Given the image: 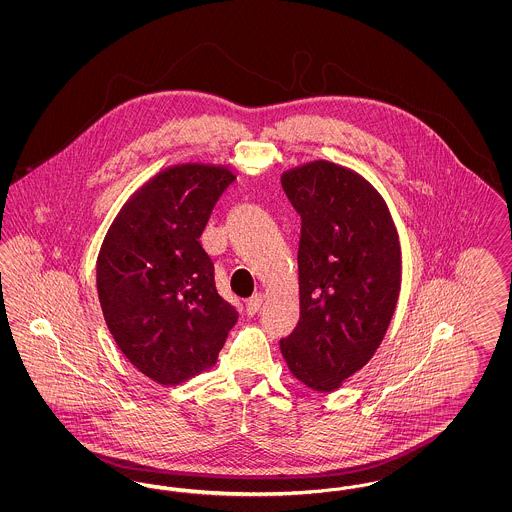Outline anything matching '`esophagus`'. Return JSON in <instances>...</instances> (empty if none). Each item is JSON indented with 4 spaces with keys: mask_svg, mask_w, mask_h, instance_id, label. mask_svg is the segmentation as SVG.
<instances>
[{
    "mask_svg": "<svg viewBox=\"0 0 512 512\" xmlns=\"http://www.w3.org/2000/svg\"><path fill=\"white\" fill-rule=\"evenodd\" d=\"M261 303H263V293H255V295H251V297L247 299V303H245V313H247L249 317L257 315V311L261 309Z\"/></svg>",
    "mask_w": 512,
    "mask_h": 512,
    "instance_id": "34e87169",
    "label": "esophagus"
}]
</instances>
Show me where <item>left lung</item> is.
Listing matches in <instances>:
<instances>
[{"label":"left lung","instance_id":"1","mask_svg":"<svg viewBox=\"0 0 512 512\" xmlns=\"http://www.w3.org/2000/svg\"><path fill=\"white\" fill-rule=\"evenodd\" d=\"M301 215V317L280 349L293 376L328 393L372 359L401 290V247L390 209L361 176L318 159L282 174Z\"/></svg>","mask_w":512,"mask_h":512}]
</instances>
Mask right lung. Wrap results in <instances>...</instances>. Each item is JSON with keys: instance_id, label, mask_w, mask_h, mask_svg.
Returning a JSON list of instances; mask_svg holds the SVG:
<instances>
[{"instance_id": "right-lung-1", "label": "right lung", "mask_w": 512, "mask_h": 512, "mask_svg": "<svg viewBox=\"0 0 512 512\" xmlns=\"http://www.w3.org/2000/svg\"><path fill=\"white\" fill-rule=\"evenodd\" d=\"M226 165H172L122 205L101 244L99 305L122 355L161 386L215 366L238 311L215 284L201 234L222 192Z\"/></svg>"}]
</instances>
